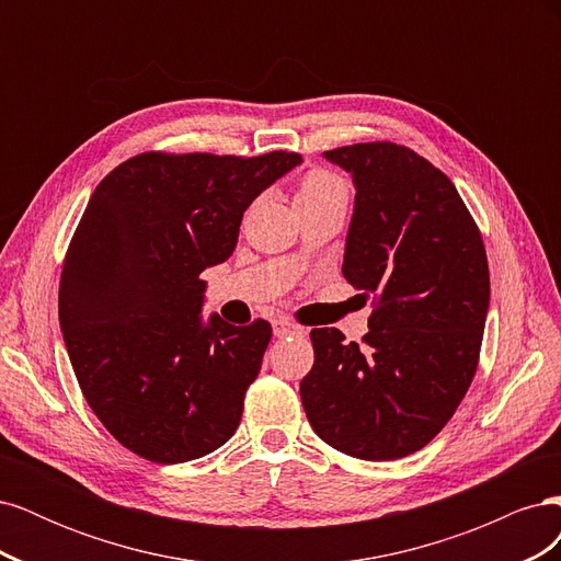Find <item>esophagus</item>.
Returning a JSON list of instances; mask_svg holds the SVG:
<instances>
[{"instance_id":"34e87169","label":"esophagus","mask_w":561,"mask_h":561,"mask_svg":"<svg viewBox=\"0 0 561 561\" xmlns=\"http://www.w3.org/2000/svg\"><path fill=\"white\" fill-rule=\"evenodd\" d=\"M274 334L276 336H304L307 334V328H301V325H297V322H290L285 318H278V320H274Z\"/></svg>"}]
</instances>
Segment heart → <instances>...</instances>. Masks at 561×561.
<instances>
[{
    "instance_id": "b5f03b06",
    "label": "heart",
    "mask_w": 561,
    "mask_h": 561,
    "mask_svg": "<svg viewBox=\"0 0 561 561\" xmlns=\"http://www.w3.org/2000/svg\"><path fill=\"white\" fill-rule=\"evenodd\" d=\"M334 196H346L344 180L328 171V168H311V171L297 180L295 208L304 206V203H316Z\"/></svg>"
}]
</instances>
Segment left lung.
I'll return each instance as SVG.
<instances>
[{
  "label": "left lung",
  "instance_id": "1",
  "mask_svg": "<svg viewBox=\"0 0 561 561\" xmlns=\"http://www.w3.org/2000/svg\"><path fill=\"white\" fill-rule=\"evenodd\" d=\"M355 182L344 278L375 295L369 332L346 344L313 328L299 383L322 443L393 461L447 426L478 371L489 309L482 233L451 180L414 149L358 142L325 151Z\"/></svg>",
  "mask_w": 561,
  "mask_h": 561
}]
</instances>
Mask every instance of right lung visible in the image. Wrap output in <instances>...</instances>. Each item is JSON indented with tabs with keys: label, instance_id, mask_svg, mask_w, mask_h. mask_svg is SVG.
Here are the masks:
<instances>
[{
	"label": "right lung",
	"instance_id": "right-lung-1",
	"mask_svg": "<svg viewBox=\"0 0 561 561\" xmlns=\"http://www.w3.org/2000/svg\"><path fill=\"white\" fill-rule=\"evenodd\" d=\"M299 161L285 149L145 151L95 186L62 260L60 330L93 414L147 461H192L239 428L271 325L203 322L198 276L229 257L250 203Z\"/></svg>",
	"mask_w": 561,
	"mask_h": 561
}]
</instances>
